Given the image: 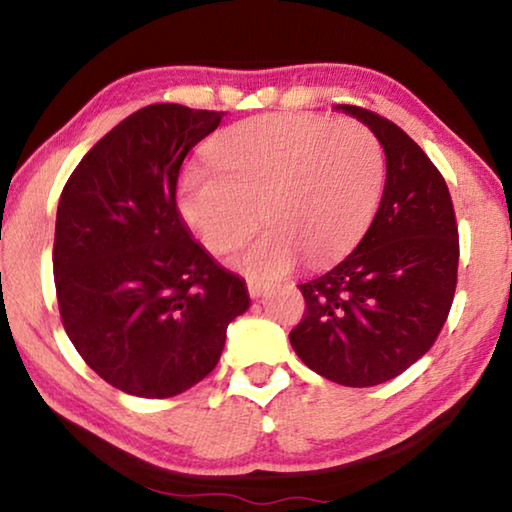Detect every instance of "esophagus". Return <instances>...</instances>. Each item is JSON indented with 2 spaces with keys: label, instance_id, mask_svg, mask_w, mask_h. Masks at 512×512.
I'll use <instances>...</instances> for the list:
<instances>
[{
  "label": "esophagus",
  "instance_id": "esophagus-1",
  "mask_svg": "<svg viewBox=\"0 0 512 512\" xmlns=\"http://www.w3.org/2000/svg\"><path fill=\"white\" fill-rule=\"evenodd\" d=\"M246 287H248V293L253 298H259L262 296V293H266V289H268V284H264L262 280H246Z\"/></svg>",
  "mask_w": 512,
  "mask_h": 512
}]
</instances>
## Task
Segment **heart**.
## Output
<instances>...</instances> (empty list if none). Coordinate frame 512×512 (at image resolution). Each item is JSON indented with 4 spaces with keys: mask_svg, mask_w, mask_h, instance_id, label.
<instances>
[{
    "mask_svg": "<svg viewBox=\"0 0 512 512\" xmlns=\"http://www.w3.org/2000/svg\"><path fill=\"white\" fill-rule=\"evenodd\" d=\"M207 167L178 187L185 221L216 255L268 230L241 255L244 271L277 277L300 255L311 266L348 253L366 235L384 189L377 135L354 119L262 115L216 135Z\"/></svg>",
    "mask_w": 512,
    "mask_h": 512,
    "instance_id": "obj_1",
    "label": "heart"
}]
</instances>
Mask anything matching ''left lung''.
<instances>
[{
	"label": "left lung",
	"instance_id": "obj_1",
	"mask_svg": "<svg viewBox=\"0 0 512 512\" xmlns=\"http://www.w3.org/2000/svg\"><path fill=\"white\" fill-rule=\"evenodd\" d=\"M341 108L384 146V196L357 248L298 284L305 314L289 339L320 377L363 388L397 377L436 343L456 293L458 225L427 153L377 112Z\"/></svg>",
	"mask_w": 512,
	"mask_h": 512
}]
</instances>
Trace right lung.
<instances>
[{"mask_svg":"<svg viewBox=\"0 0 512 512\" xmlns=\"http://www.w3.org/2000/svg\"><path fill=\"white\" fill-rule=\"evenodd\" d=\"M225 112L153 103L83 155L58 201L60 320L110 386L171 397L210 375L246 284L192 239L178 212L180 167Z\"/></svg>","mask_w":512,"mask_h":512,"instance_id":"add662e5","label":"right lung"}]
</instances>
